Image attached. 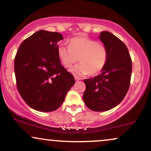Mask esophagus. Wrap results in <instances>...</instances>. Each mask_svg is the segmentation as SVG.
<instances>
[{
  "label": "esophagus",
  "instance_id": "1",
  "mask_svg": "<svg viewBox=\"0 0 151 151\" xmlns=\"http://www.w3.org/2000/svg\"><path fill=\"white\" fill-rule=\"evenodd\" d=\"M74 79H75V80H76V81H79V80H81V79H80V78H79V77H74Z\"/></svg>",
  "mask_w": 151,
  "mask_h": 151
}]
</instances>
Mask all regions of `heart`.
Returning a JSON list of instances; mask_svg holds the SVG:
<instances>
[{
  "mask_svg": "<svg viewBox=\"0 0 151 151\" xmlns=\"http://www.w3.org/2000/svg\"><path fill=\"white\" fill-rule=\"evenodd\" d=\"M58 55L62 65L67 69L72 68L79 58L80 64L72 70L76 77L99 73L104 67L107 59L105 47L88 37L72 38L69 47L61 45L58 47Z\"/></svg>",
  "mask_w": 151,
  "mask_h": 151,
  "instance_id": "1",
  "label": "heart"
}]
</instances>
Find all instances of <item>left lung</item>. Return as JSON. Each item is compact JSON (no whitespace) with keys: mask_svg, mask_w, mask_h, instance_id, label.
Returning <instances> with one entry per match:
<instances>
[{"mask_svg":"<svg viewBox=\"0 0 151 151\" xmlns=\"http://www.w3.org/2000/svg\"><path fill=\"white\" fill-rule=\"evenodd\" d=\"M107 52L106 62L101 74L86 79L83 101L94 111H105L121 103L129 90L132 72V61L127 47L108 31L99 37Z\"/></svg>","mask_w":151,"mask_h":151,"instance_id":"8db88e82","label":"left lung"}]
</instances>
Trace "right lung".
I'll return each mask as SVG.
<instances>
[{"mask_svg": "<svg viewBox=\"0 0 151 151\" xmlns=\"http://www.w3.org/2000/svg\"><path fill=\"white\" fill-rule=\"evenodd\" d=\"M59 32L41 30L25 40L14 60L17 87L31 108L42 112L55 111L75 83L58 55Z\"/></svg>", "mask_w": 151, "mask_h": 151, "instance_id": "1", "label": "right lung"}]
</instances>
